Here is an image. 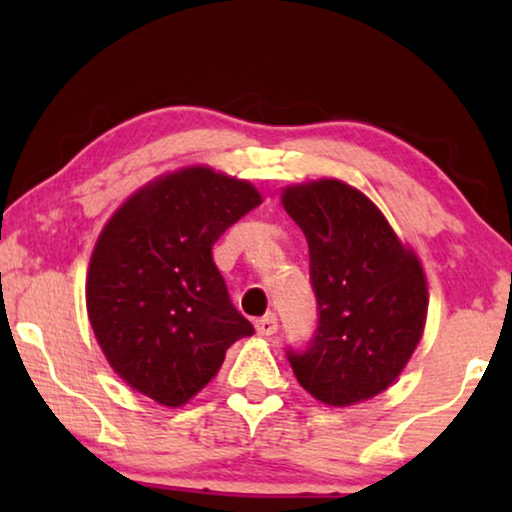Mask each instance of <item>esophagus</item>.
I'll use <instances>...</instances> for the list:
<instances>
[{
  "mask_svg": "<svg viewBox=\"0 0 512 512\" xmlns=\"http://www.w3.org/2000/svg\"><path fill=\"white\" fill-rule=\"evenodd\" d=\"M277 317L275 314H265V317H261L256 321V331H258V335H265V338H268V335H275L277 333Z\"/></svg>",
  "mask_w": 512,
  "mask_h": 512,
  "instance_id": "34e87169",
  "label": "esophagus"
}]
</instances>
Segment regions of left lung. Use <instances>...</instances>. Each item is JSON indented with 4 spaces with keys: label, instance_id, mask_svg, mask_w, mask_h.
I'll return each instance as SVG.
<instances>
[{
    "label": "left lung",
    "instance_id": "obj_1",
    "mask_svg": "<svg viewBox=\"0 0 512 512\" xmlns=\"http://www.w3.org/2000/svg\"><path fill=\"white\" fill-rule=\"evenodd\" d=\"M282 205L305 233L319 303L312 347L289 352L293 375L331 408L368 401L398 380L424 335L422 261L380 207L345 181L291 184Z\"/></svg>",
    "mask_w": 512,
    "mask_h": 512
}]
</instances>
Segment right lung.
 <instances>
[{"mask_svg": "<svg viewBox=\"0 0 512 512\" xmlns=\"http://www.w3.org/2000/svg\"><path fill=\"white\" fill-rule=\"evenodd\" d=\"M261 202L251 181L188 165L149 181L104 223L86 310L130 389L181 408L214 380L228 347L254 333L230 303L212 247Z\"/></svg>", "mask_w": 512, "mask_h": 512, "instance_id": "add662e5", "label": "right lung"}]
</instances>
